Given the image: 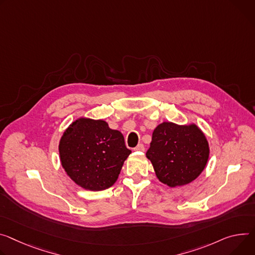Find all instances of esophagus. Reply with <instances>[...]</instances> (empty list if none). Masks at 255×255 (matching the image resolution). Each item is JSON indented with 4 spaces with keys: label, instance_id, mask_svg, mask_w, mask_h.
I'll return each mask as SVG.
<instances>
[{
    "label": "esophagus",
    "instance_id": "34e87169",
    "mask_svg": "<svg viewBox=\"0 0 255 255\" xmlns=\"http://www.w3.org/2000/svg\"><path fill=\"white\" fill-rule=\"evenodd\" d=\"M134 151H144V145L143 144H138L136 147L133 148Z\"/></svg>",
    "mask_w": 255,
    "mask_h": 255
}]
</instances>
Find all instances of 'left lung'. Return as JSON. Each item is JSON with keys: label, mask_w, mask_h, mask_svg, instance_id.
<instances>
[{"label": "left lung", "mask_w": 255, "mask_h": 255, "mask_svg": "<svg viewBox=\"0 0 255 255\" xmlns=\"http://www.w3.org/2000/svg\"><path fill=\"white\" fill-rule=\"evenodd\" d=\"M146 157L156 178L175 188L191 183L202 173L210 157V145L195 123L163 122L152 132Z\"/></svg>", "instance_id": "8db88e82"}]
</instances>
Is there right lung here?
Returning <instances> with one entry per match:
<instances>
[{
    "label": "right lung",
    "mask_w": 255,
    "mask_h": 255,
    "mask_svg": "<svg viewBox=\"0 0 255 255\" xmlns=\"http://www.w3.org/2000/svg\"><path fill=\"white\" fill-rule=\"evenodd\" d=\"M130 153L123 134L102 119L77 118L59 142L64 171L79 187L90 191L113 186Z\"/></svg>",
    "instance_id": "obj_1"
}]
</instances>
